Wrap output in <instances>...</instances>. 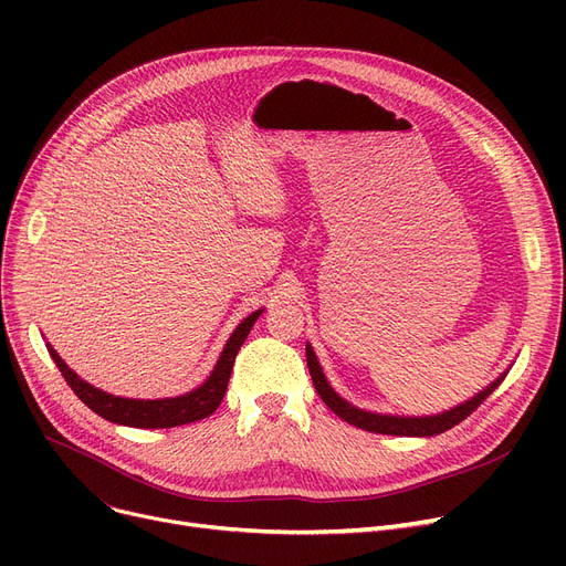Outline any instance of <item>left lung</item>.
Returning a JSON list of instances; mask_svg holds the SVG:
<instances>
[{
  "instance_id": "1",
  "label": "left lung",
  "mask_w": 566,
  "mask_h": 566,
  "mask_svg": "<svg viewBox=\"0 0 566 566\" xmlns=\"http://www.w3.org/2000/svg\"><path fill=\"white\" fill-rule=\"evenodd\" d=\"M307 367H310L316 392L321 395L325 406H328L337 415V418H342L344 422L358 427V429H365L371 433H388V436H436V433L448 431V429L457 427L459 422H463L468 415L478 410L489 399V395L495 392V388L504 378L502 376L495 382H491L484 392L472 397L463 406H457L442 415H433V418H395V415H376V412L360 410V408L346 403L342 397H337V392L331 388L328 380H325L310 344H307Z\"/></svg>"
}]
</instances>
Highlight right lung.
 <instances>
[{
	"mask_svg": "<svg viewBox=\"0 0 566 566\" xmlns=\"http://www.w3.org/2000/svg\"><path fill=\"white\" fill-rule=\"evenodd\" d=\"M259 314L261 312L250 314L241 325H238L235 333L229 337L213 374L208 376V380L201 385V388L174 399L144 401V399H124V397L107 395L103 390H96L94 385L84 382L73 369H69V365L59 358L56 350L50 344H48V350L59 371H62V376L71 385V390L82 399L84 406H88L96 415H101V418L114 424H126L137 429H169V427H181V424L203 420L218 410L227 392L235 355L241 350L243 342L248 339Z\"/></svg>",
	"mask_w": 566,
	"mask_h": 566,
	"instance_id": "add662e5",
	"label": "right lung"
}]
</instances>
